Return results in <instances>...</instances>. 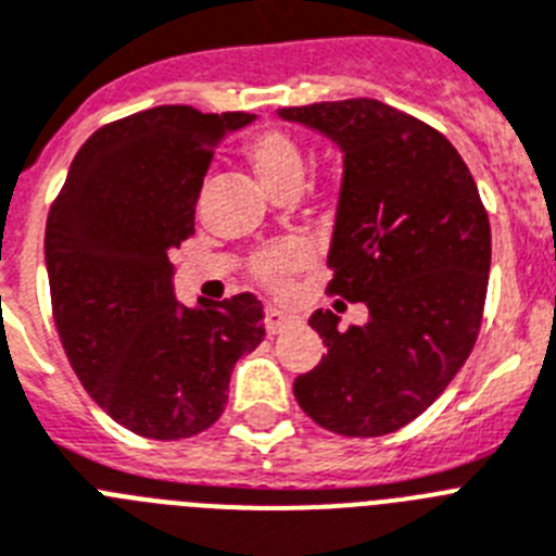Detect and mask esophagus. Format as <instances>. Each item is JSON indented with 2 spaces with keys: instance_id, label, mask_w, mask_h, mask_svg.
<instances>
[{
  "instance_id": "1",
  "label": "esophagus",
  "mask_w": 556,
  "mask_h": 556,
  "mask_svg": "<svg viewBox=\"0 0 556 556\" xmlns=\"http://www.w3.org/2000/svg\"><path fill=\"white\" fill-rule=\"evenodd\" d=\"M299 325V318L291 316V313H282L277 307H268L265 311V332L268 336H279V332L291 330V327Z\"/></svg>"
}]
</instances>
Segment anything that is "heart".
Instances as JSON below:
<instances>
[{
    "label": "heart",
    "mask_w": 556,
    "mask_h": 556,
    "mask_svg": "<svg viewBox=\"0 0 556 556\" xmlns=\"http://www.w3.org/2000/svg\"><path fill=\"white\" fill-rule=\"evenodd\" d=\"M243 153L254 176L260 178V185L274 198L296 195L305 181V151H302L299 139L282 128H263L249 137ZM307 265H311V249L299 240H288L274 249H265L254 260V277L268 288L282 291L299 271H305Z\"/></svg>",
    "instance_id": "heart-1"
}]
</instances>
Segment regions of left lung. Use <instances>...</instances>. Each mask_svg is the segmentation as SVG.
Masks as SVG:
<instances>
[{
	"label": "left lung",
	"mask_w": 556,
	"mask_h": 556,
	"mask_svg": "<svg viewBox=\"0 0 556 556\" xmlns=\"http://www.w3.org/2000/svg\"><path fill=\"white\" fill-rule=\"evenodd\" d=\"M344 153L327 291L364 302L341 330L316 311L327 355L293 383L302 412L341 437L392 433L445 392L470 355L490 279V220L465 159L437 128L380 100L279 109Z\"/></svg>",
	"instance_id": "1"
}]
</instances>
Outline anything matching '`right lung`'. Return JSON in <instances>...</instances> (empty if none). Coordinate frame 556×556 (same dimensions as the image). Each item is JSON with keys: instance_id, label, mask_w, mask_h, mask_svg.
Listing matches in <instances>:
<instances>
[{"instance_id": "1", "label": "right lung", "mask_w": 556, "mask_h": 556, "mask_svg": "<svg viewBox=\"0 0 556 556\" xmlns=\"http://www.w3.org/2000/svg\"><path fill=\"white\" fill-rule=\"evenodd\" d=\"M254 114L159 105L103 125L47 218L52 316L77 380L114 422L187 439L224 414L240 355L265 338L254 293L185 307L173 257L195 231L212 153Z\"/></svg>"}]
</instances>
